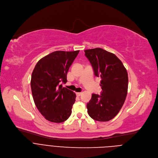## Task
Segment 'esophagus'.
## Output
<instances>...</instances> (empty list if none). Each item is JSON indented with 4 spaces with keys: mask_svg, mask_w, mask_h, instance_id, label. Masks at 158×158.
Listing matches in <instances>:
<instances>
[{
    "mask_svg": "<svg viewBox=\"0 0 158 158\" xmlns=\"http://www.w3.org/2000/svg\"><path fill=\"white\" fill-rule=\"evenodd\" d=\"M81 94H82V93H76V96H78V97H79V96H80Z\"/></svg>",
    "mask_w": 158,
    "mask_h": 158,
    "instance_id": "1",
    "label": "esophagus"
}]
</instances>
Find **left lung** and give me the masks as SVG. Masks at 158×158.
Returning a JSON list of instances; mask_svg holds the SVG:
<instances>
[{"mask_svg":"<svg viewBox=\"0 0 158 158\" xmlns=\"http://www.w3.org/2000/svg\"><path fill=\"white\" fill-rule=\"evenodd\" d=\"M94 75L101 78V95L93 94L87 104V112L93 119L105 122L113 119L123 107L127 93V73L121 60L101 48L85 50Z\"/></svg>","mask_w":158,"mask_h":158,"instance_id":"left-lung-1","label":"left lung"}]
</instances>
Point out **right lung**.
<instances>
[{"label":"right lung","instance_id":"1","mask_svg":"<svg viewBox=\"0 0 158 158\" xmlns=\"http://www.w3.org/2000/svg\"><path fill=\"white\" fill-rule=\"evenodd\" d=\"M79 51H55L40 59L32 73L31 86L34 103L41 114L52 123L69 118L76 94L63 87L67 74Z\"/></svg>","mask_w":158,"mask_h":158}]
</instances>
